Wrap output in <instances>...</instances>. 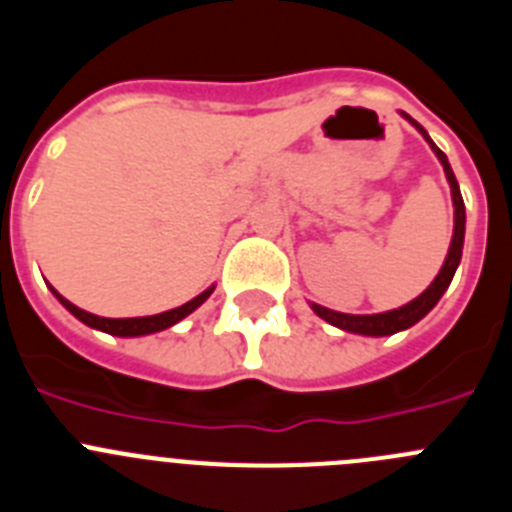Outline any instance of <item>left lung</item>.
Instances as JSON below:
<instances>
[{
    "label": "left lung",
    "instance_id": "obj_1",
    "mask_svg": "<svg viewBox=\"0 0 512 512\" xmlns=\"http://www.w3.org/2000/svg\"><path fill=\"white\" fill-rule=\"evenodd\" d=\"M408 120L413 122L415 128L423 133V138L431 143L433 153H436L438 161L443 164L446 179H449V184H451V197H454V238H451L449 256H446V261H443L441 271H438V277L433 279L431 287L425 289L420 297H415L413 302H408V305L397 307V310L379 312V315H343V312H333V310H328V307L312 305V310L318 312L320 318L328 320V323L336 325V328L348 330V333H361V336H392V333H397V330H405V328H410V325H415L420 318H425V315H428V312L436 307V302L441 300L443 292L449 289L451 279H454L456 266H459V261H461V248H464V223H467V215H464V200H461L459 182H456L454 171H451L446 153H443L441 148H438L436 143L428 138V133L420 128L413 117H408Z\"/></svg>",
    "mask_w": 512,
    "mask_h": 512
}]
</instances>
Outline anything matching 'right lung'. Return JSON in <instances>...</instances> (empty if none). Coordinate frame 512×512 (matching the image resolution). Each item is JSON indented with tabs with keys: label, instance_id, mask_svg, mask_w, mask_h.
I'll use <instances>...</instances> for the list:
<instances>
[{
	"label": "right lung",
	"instance_id": "obj_1",
	"mask_svg": "<svg viewBox=\"0 0 512 512\" xmlns=\"http://www.w3.org/2000/svg\"><path fill=\"white\" fill-rule=\"evenodd\" d=\"M51 292L58 297V302H61V305L66 307L71 315H76V318L81 320V323H87L89 328L104 330V333H110V336H148V333H158V330L171 328V325L179 323L182 318H187L189 312L197 310V307H200L202 302L212 295V289H205L202 295H197L194 300H189L187 305L174 307V310L161 312V315H148V318H99V315H92V312L71 305V302L66 300V297L58 295L53 287H51Z\"/></svg>",
	"mask_w": 512,
	"mask_h": 512
}]
</instances>
